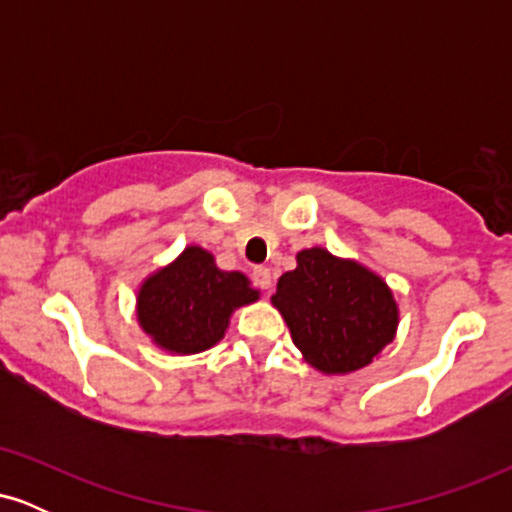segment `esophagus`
<instances>
[{"mask_svg":"<svg viewBox=\"0 0 512 512\" xmlns=\"http://www.w3.org/2000/svg\"><path fill=\"white\" fill-rule=\"evenodd\" d=\"M252 281H255V284L260 286L262 291H269V289H272V269L255 267V269H252Z\"/></svg>","mask_w":512,"mask_h":512,"instance_id":"esophagus-1","label":"esophagus"}]
</instances>
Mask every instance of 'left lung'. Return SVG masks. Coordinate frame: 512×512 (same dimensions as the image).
Returning <instances> with one entry per match:
<instances>
[{
	"instance_id": "left-lung-1",
	"label": "left lung",
	"mask_w": 512,
	"mask_h": 512,
	"mask_svg": "<svg viewBox=\"0 0 512 512\" xmlns=\"http://www.w3.org/2000/svg\"><path fill=\"white\" fill-rule=\"evenodd\" d=\"M296 262L293 272L281 274L272 296L293 344L327 375L368 366L397 332L399 310L390 286L363 264L325 248L301 250Z\"/></svg>"
}]
</instances>
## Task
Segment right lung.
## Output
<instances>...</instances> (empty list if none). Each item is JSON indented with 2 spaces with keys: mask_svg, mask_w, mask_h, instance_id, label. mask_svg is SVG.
I'll list each match as a JSON object with an SVG mask.
<instances>
[{
  "mask_svg": "<svg viewBox=\"0 0 512 512\" xmlns=\"http://www.w3.org/2000/svg\"><path fill=\"white\" fill-rule=\"evenodd\" d=\"M260 291L240 272H223L214 255L190 245L168 267L146 276L137 293L139 327L170 354H199L219 344L236 308Z\"/></svg>",
  "mask_w": 512,
  "mask_h": 512,
  "instance_id": "right-lung-1",
  "label": "right lung"
}]
</instances>
